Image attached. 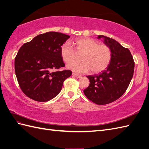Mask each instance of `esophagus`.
I'll list each match as a JSON object with an SVG mask.
<instances>
[{
	"instance_id": "1",
	"label": "esophagus",
	"mask_w": 149,
	"mask_h": 149,
	"mask_svg": "<svg viewBox=\"0 0 149 149\" xmlns=\"http://www.w3.org/2000/svg\"><path fill=\"white\" fill-rule=\"evenodd\" d=\"M72 75L74 77H75V78H81V76H80V75H78V74H76V73H74V72H72Z\"/></svg>"
}]
</instances>
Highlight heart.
<instances>
[{
    "mask_svg": "<svg viewBox=\"0 0 149 149\" xmlns=\"http://www.w3.org/2000/svg\"><path fill=\"white\" fill-rule=\"evenodd\" d=\"M76 52L83 54L81 62H71L67 68L77 73H85L91 70L92 73L102 71L109 64L111 50L106 44H99L97 40L90 38H80L74 42ZM61 56L65 63H70L74 59L75 52L72 47L65 43L61 47Z\"/></svg>",
    "mask_w": 149,
    "mask_h": 149,
    "instance_id": "b5f03b06",
    "label": "heart"
}]
</instances>
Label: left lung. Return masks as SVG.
<instances>
[{"label":"left lung","mask_w":149,"mask_h":149,"mask_svg":"<svg viewBox=\"0 0 149 149\" xmlns=\"http://www.w3.org/2000/svg\"><path fill=\"white\" fill-rule=\"evenodd\" d=\"M104 44L111 50V59L106 70L100 73L87 76L90 85L83 90L85 96L98 105L107 104L121 97L131 81L135 68L132 54L115 40L104 35Z\"/></svg>","instance_id":"8db88e82"}]
</instances>
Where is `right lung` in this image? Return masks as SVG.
I'll return each mask as SVG.
<instances>
[{
	"instance_id": "right-lung-1",
	"label": "right lung",
	"mask_w": 149,
	"mask_h": 149,
	"mask_svg": "<svg viewBox=\"0 0 149 149\" xmlns=\"http://www.w3.org/2000/svg\"><path fill=\"white\" fill-rule=\"evenodd\" d=\"M70 37L59 32H47L36 36L19 49L14 61L15 72L20 88L27 97L47 102L59 93L72 71L53 70L65 66L61 47Z\"/></svg>"
}]
</instances>
